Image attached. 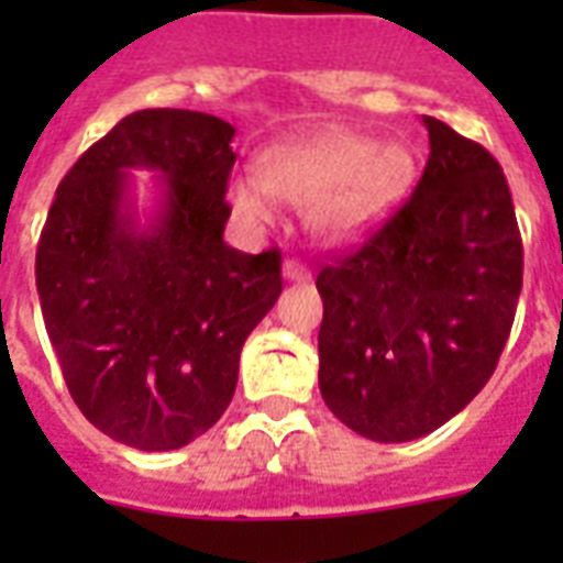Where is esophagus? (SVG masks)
<instances>
[{"label":"esophagus","instance_id":"34e87169","mask_svg":"<svg viewBox=\"0 0 563 563\" xmlns=\"http://www.w3.org/2000/svg\"><path fill=\"white\" fill-rule=\"evenodd\" d=\"M283 277H286V280L303 283L312 277V268H309L307 263H300V260H286V263H283Z\"/></svg>","mask_w":563,"mask_h":563}]
</instances>
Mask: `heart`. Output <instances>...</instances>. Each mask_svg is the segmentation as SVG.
Returning a JSON list of instances; mask_svg holds the SVG:
<instances>
[{
	"label": "heart",
	"mask_w": 563,
	"mask_h": 563,
	"mask_svg": "<svg viewBox=\"0 0 563 563\" xmlns=\"http://www.w3.org/2000/svg\"><path fill=\"white\" fill-rule=\"evenodd\" d=\"M415 180L402 143L360 134H324L274 145L260 161V180L239 178L230 201L247 221H268L274 198L307 207L309 228L327 242H353L383 224Z\"/></svg>",
	"instance_id": "b5f03b06"
}]
</instances>
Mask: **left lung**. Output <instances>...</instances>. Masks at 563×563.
<instances>
[{
    "label": "left lung",
    "instance_id": "8db88e82",
    "mask_svg": "<svg viewBox=\"0 0 563 563\" xmlns=\"http://www.w3.org/2000/svg\"><path fill=\"white\" fill-rule=\"evenodd\" d=\"M415 192L360 247L318 272V385L353 432L400 444L485 388L515 324L523 239L499 163L423 117Z\"/></svg>",
    "mask_w": 563,
    "mask_h": 563
}]
</instances>
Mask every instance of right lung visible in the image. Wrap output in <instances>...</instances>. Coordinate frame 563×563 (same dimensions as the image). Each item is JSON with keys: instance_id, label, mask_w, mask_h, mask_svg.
<instances>
[{"instance_id": "obj_1", "label": "right lung", "mask_w": 563, "mask_h": 563, "mask_svg": "<svg viewBox=\"0 0 563 563\" xmlns=\"http://www.w3.org/2000/svg\"><path fill=\"white\" fill-rule=\"evenodd\" d=\"M233 134L198 110H136L66 172L40 233V309L66 388L92 427L145 453L224 415L242 344L283 291L277 247L221 239ZM131 168L162 175L148 229L126 203Z\"/></svg>"}]
</instances>
